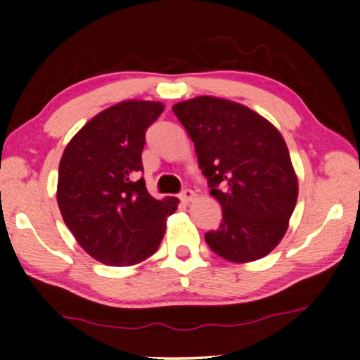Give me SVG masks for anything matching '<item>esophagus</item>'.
<instances>
[{"mask_svg": "<svg viewBox=\"0 0 360 360\" xmlns=\"http://www.w3.org/2000/svg\"><path fill=\"white\" fill-rule=\"evenodd\" d=\"M193 198H195V191L190 190V188H185V190L180 193V200L185 201V203H188V201H191Z\"/></svg>", "mask_w": 360, "mask_h": 360, "instance_id": "1", "label": "esophagus"}]
</instances>
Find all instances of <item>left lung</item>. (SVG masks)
I'll use <instances>...</instances> for the list:
<instances>
[{
  "label": "left lung",
  "mask_w": 360,
  "mask_h": 360,
  "mask_svg": "<svg viewBox=\"0 0 360 360\" xmlns=\"http://www.w3.org/2000/svg\"><path fill=\"white\" fill-rule=\"evenodd\" d=\"M193 141L223 221L205 234L229 262L262 259L287 233L298 198L288 147L277 127L239 103L198 96L172 108Z\"/></svg>",
  "instance_id": "left-lung-1"
}]
</instances>
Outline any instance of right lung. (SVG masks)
<instances>
[{
    "instance_id": "right-lung-1",
    "label": "right lung",
    "mask_w": 360,
    "mask_h": 360,
    "mask_svg": "<svg viewBox=\"0 0 360 360\" xmlns=\"http://www.w3.org/2000/svg\"><path fill=\"white\" fill-rule=\"evenodd\" d=\"M159 101L127 100L91 117L68 142L58 165L57 203L77 243L101 264L127 267L159 249L179 200L146 188V131Z\"/></svg>"
}]
</instances>
